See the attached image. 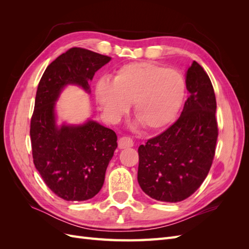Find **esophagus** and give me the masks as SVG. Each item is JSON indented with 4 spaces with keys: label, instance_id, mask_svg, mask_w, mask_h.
Masks as SVG:
<instances>
[{
    "label": "esophagus",
    "instance_id": "1",
    "mask_svg": "<svg viewBox=\"0 0 249 249\" xmlns=\"http://www.w3.org/2000/svg\"><path fill=\"white\" fill-rule=\"evenodd\" d=\"M134 145V142L130 137H122L118 140V147L120 149L123 148H127V147H132Z\"/></svg>",
    "mask_w": 249,
    "mask_h": 249
}]
</instances>
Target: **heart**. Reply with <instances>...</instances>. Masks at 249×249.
Wrapping results in <instances>:
<instances>
[{
	"label": "heart",
	"instance_id": "b5f03b06",
	"mask_svg": "<svg viewBox=\"0 0 249 249\" xmlns=\"http://www.w3.org/2000/svg\"><path fill=\"white\" fill-rule=\"evenodd\" d=\"M186 84L177 70L150 62H133L118 69L113 78L101 79L96 96L113 119L122 116L134 104V115L147 130L170 124L182 107Z\"/></svg>",
	"mask_w": 249,
	"mask_h": 249
}]
</instances>
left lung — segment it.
Segmentation results:
<instances>
[{
	"mask_svg": "<svg viewBox=\"0 0 249 249\" xmlns=\"http://www.w3.org/2000/svg\"><path fill=\"white\" fill-rule=\"evenodd\" d=\"M189 97L175 124L138 148V183L154 199L178 202L196 191L212 166L218 137L216 97L208 73L193 61Z\"/></svg>",
	"mask_w": 249,
	"mask_h": 249,
	"instance_id": "obj_1",
	"label": "left lung"
}]
</instances>
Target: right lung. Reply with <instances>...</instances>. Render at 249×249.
<instances>
[{
    "label": "right lung",
    "mask_w": 249,
    "mask_h": 249,
    "mask_svg": "<svg viewBox=\"0 0 249 249\" xmlns=\"http://www.w3.org/2000/svg\"><path fill=\"white\" fill-rule=\"evenodd\" d=\"M110 60L92 51L71 48L47 67L37 88L30 124L33 162L46 185L67 201L87 200L100 192L117 136L93 120L57 126L55 102L69 84L90 92L88 82Z\"/></svg>",
    "instance_id": "1"
}]
</instances>
